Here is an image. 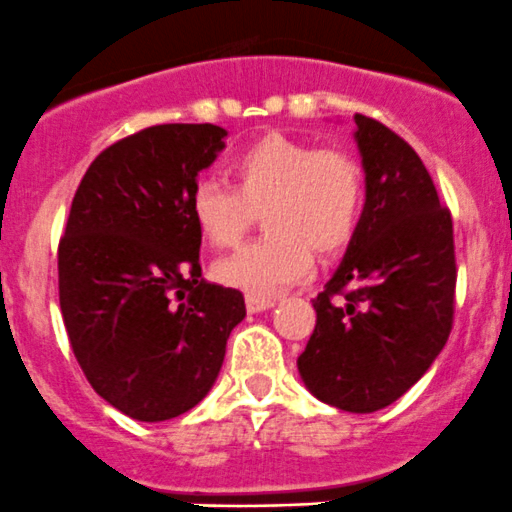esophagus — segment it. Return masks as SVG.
<instances>
[{
    "label": "esophagus",
    "mask_w": 512,
    "mask_h": 512,
    "mask_svg": "<svg viewBox=\"0 0 512 512\" xmlns=\"http://www.w3.org/2000/svg\"><path fill=\"white\" fill-rule=\"evenodd\" d=\"M273 298H258V296H246V308H249V313H261V311H268V308H273Z\"/></svg>",
    "instance_id": "obj_1"
}]
</instances>
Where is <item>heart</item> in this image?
Returning <instances> with one entry per match:
<instances>
[{"label": "heart", "mask_w": 512, "mask_h": 512, "mask_svg": "<svg viewBox=\"0 0 512 512\" xmlns=\"http://www.w3.org/2000/svg\"><path fill=\"white\" fill-rule=\"evenodd\" d=\"M236 186L201 179L191 194V216L219 249L239 244L263 214V239L241 246L214 266L216 281L249 296L271 298L308 276L313 251L346 249L361 224L366 179L348 151L268 131L231 161Z\"/></svg>", "instance_id": "1"}]
</instances>
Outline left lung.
Wrapping results in <instances>:
<instances>
[{"label": "left lung", "mask_w": 512, "mask_h": 512, "mask_svg": "<svg viewBox=\"0 0 512 512\" xmlns=\"http://www.w3.org/2000/svg\"><path fill=\"white\" fill-rule=\"evenodd\" d=\"M353 121L366 204L341 266L313 298L316 328L298 373L318 401L373 413L421 381L448 341L453 219L411 144L371 116Z\"/></svg>", "instance_id": "1"}]
</instances>
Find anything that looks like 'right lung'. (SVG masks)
<instances>
[{
	"mask_svg": "<svg viewBox=\"0 0 512 512\" xmlns=\"http://www.w3.org/2000/svg\"><path fill=\"white\" fill-rule=\"evenodd\" d=\"M224 136L214 124H159L111 144L86 169L59 241L74 356L134 421H169L204 401L246 316L241 291L201 278L191 216L199 171Z\"/></svg>",
	"mask_w": 512,
	"mask_h": 512,
	"instance_id": "right-lung-1",
	"label": "right lung"
}]
</instances>
